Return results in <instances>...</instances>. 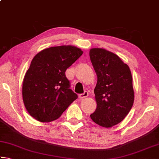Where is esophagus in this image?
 <instances>
[{"label":"esophagus","mask_w":159,"mask_h":159,"mask_svg":"<svg viewBox=\"0 0 159 159\" xmlns=\"http://www.w3.org/2000/svg\"><path fill=\"white\" fill-rule=\"evenodd\" d=\"M88 96V93L87 92V91H85V92L83 93L80 94L79 97L80 99H83V98H87Z\"/></svg>","instance_id":"34e87169"}]
</instances>
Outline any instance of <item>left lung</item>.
<instances>
[{"label":"left lung","instance_id":"8db88e82","mask_svg":"<svg viewBox=\"0 0 159 159\" xmlns=\"http://www.w3.org/2000/svg\"><path fill=\"white\" fill-rule=\"evenodd\" d=\"M90 57L98 81L94 90L97 102L90 118L97 124L111 128L124 119L134 102L130 68L116 54L102 48H92Z\"/></svg>","mask_w":159,"mask_h":159}]
</instances>
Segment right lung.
Here are the masks:
<instances>
[{"label": "right lung", "mask_w": 159, "mask_h": 159, "mask_svg": "<svg viewBox=\"0 0 159 159\" xmlns=\"http://www.w3.org/2000/svg\"><path fill=\"white\" fill-rule=\"evenodd\" d=\"M82 54L80 48L61 45L35 55L22 84L24 104L35 119L46 123L57 119L78 98L70 89L65 71Z\"/></svg>", "instance_id": "1"}]
</instances>
